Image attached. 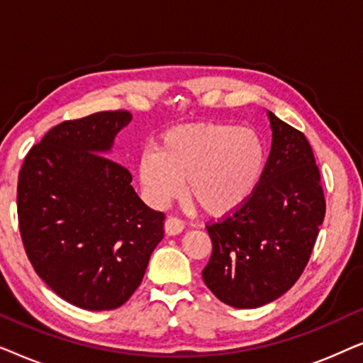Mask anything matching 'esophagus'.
<instances>
[{"mask_svg": "<svg viewBox=\"0 0 363 363\" xmlns=\"http://www.w3.org/2000/svg\"><path fill=\"white\" fill-rule=\"evenodd\" d=\"M183 230H185V225H183L182 220H178V218H175V216L167 218V221H165V233H167L168 236L180 235Z\"/></svg>", "mask_w": 363, "mask_h": 363, "instance_id": "esophagus-1", "label": "esophagus"}]
</instances>
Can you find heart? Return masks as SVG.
<instances>
[{
  "mask_svg": "<svg viewBox=\"0 0 363 363\" xmlns=\"http://www.w3.org/2000/svg\"><path fill=\"white\" fill-rule=\"evenodd\" d=\"M266 168V147L255 130L218 122L185 123L160 137L155 152L138 160V182L147 200L163 206L186 195L210 216L245 206Z\"/></svg>",
  "mask_w": 363,
  "mask_h": 363,
  "instance_id": "obj_1",
  "label": "heart"
}]
</instances>
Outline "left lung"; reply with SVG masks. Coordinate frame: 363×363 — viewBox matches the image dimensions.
I'll return each mask as SVG.
<instances>
[{
  "instance_id": "1",
  "label": "left lung",
  "mask_w": 363,
  "mask_h": 363,
  "mask_svg": "<svg viewBox=\"0 0 363 363\" xmlns=\"http://www.w3.org/2000/svg\"><path fill=\"white\" fill-rule=\"evenodd\" d=\"M269 158L240 210L206 226L213 252L203 281L225 304L255 309L291 289L306 269L325 216L320 173L306 135L267 112Z\"/></svg>"
}]
</instances>
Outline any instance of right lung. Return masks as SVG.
Returning <instances> with one entry per match:
<instances>
[{"instance_id": "1", "label": "right lung", "mask_w": 363, "mask_h": 363, "mask_svg": "<svg viewBox=\"0 0 363 363\" xmlns=\"http://www.w3.org/2000/svg\"><path fill=\"white\" fill-rule=\"evenodd\" d=\"M132 121L97 112L52 127L24 158L18 221L36 274L64 301L117 309L140 286L165 215L143 203L108 152Z\"/></svg>"}]
</instances>
